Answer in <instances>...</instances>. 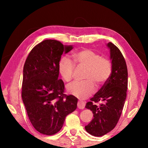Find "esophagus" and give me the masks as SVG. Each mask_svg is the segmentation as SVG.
<instances>
[{
	"mask_svg": "<svg viewBox=\"0 0 148 148\" xmlns=\"http://www.w3.org/2000/svg\"><path fill=\"white\" fill-rule=\"evenodd\" d=\"M77 108L79 109H84L85 108V102L83 101L77 102Z\"/></svg>",
	"mask_w": 148,
	"mask_h": 148,
	"instance_id": "esophagus-1",
	"label": "esophagus"
}]
</instances>
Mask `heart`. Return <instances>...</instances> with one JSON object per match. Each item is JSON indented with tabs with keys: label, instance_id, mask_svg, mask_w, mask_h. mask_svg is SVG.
I'll use <instances>...</instances> for the list:
<instances>
[{
	"label": "heart",
	"instance_id": "heart-1",
	"mask_svg": "<svg viewBox=\"0 0 148 148\" xmlns=\"http://www.w3.org/2000/svg\"><path fill=\"white\" fill-rule=\"evenodd\" d=\"M74 62L79 67L87 69L83 82H76L68 87V91L77 98L84 99L92 94L95 84L102 86L109 79L112 72L110 60L89 49H82L72 55ZM75 64L66 57L61 59L59 72L65 82L70 83L74 77Z\"/></svg>",
	"mask_w": 148,
	"mask_h": 148
}]
</instances>
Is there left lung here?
<instances>
[{
    "label": "left lung",
    "mask_w": 148,
    "mask_h": 148,
    "mask_svg": "<svg viewBox=\"0 0 148 148\" xmlns=\"http://www.w3.org/2000/svg\"><path fill=\"white\" fill-rule=\"evenodd\" d=\"M107 46L112 60V74L86 106V108L92 111L93 119L85 129L95 136H102L114 129L127 97L128 72L126 62L118 47L112 42L108 43ZM97 102L101 104L97 105Z\"/></svg>",
    "instance_id": "8db88e82"
}]
</instances>
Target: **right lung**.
<instances>
[{"mask_svg":"<svg viewBox=\"0 0 148 148\" xmlns=\"http://www.w3.org/2000/svg\"><path fill=\"white\" fill-rule=\"evenodd\" d=\"M72 49L46 40L32 48L25 62L22 100L32 126L43 134L58 132L65 117L77 108V99L64 93V82L58 78L62 54Z\"/></svg>","mask_w":148,"mask_h":148,"instance_id":"add662e5","label":"right lung"}]
</instances>
